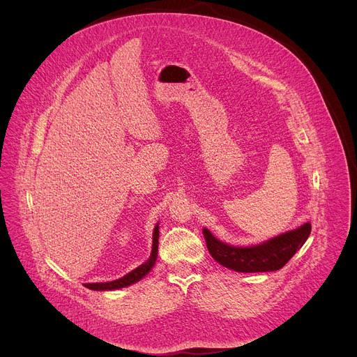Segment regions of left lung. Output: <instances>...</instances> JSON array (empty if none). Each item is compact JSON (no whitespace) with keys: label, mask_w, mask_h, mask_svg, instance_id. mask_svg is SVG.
<instances>
[{"label":"left lung","mask_w":357,"mask_h":357,"mask_svg":"<svg viewBox=\"0 0 357 357\" xmlns=\"http://www.w3.org/2000/svg\"><path fill=\"white\" fill-rule=\"evenodd\" d=\"M307 222L292 230L274 236L257 244L233 245L219 240L209 229L203 227L211 256L223 267L236 273H268L282 268L311 234Z\"/></svg>","instance_id":"left-lung-1"}]
</instances>
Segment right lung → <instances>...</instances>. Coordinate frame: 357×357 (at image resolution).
<instances>
[{
    "instance_id": "1",
    "label": "right lung",
    "mask_w": 357,
    "mask_h": 357,
    "mask_svg": "<svg viewBox=\"0 0 357 357\" xmlns=\"http://www.w3.org/2000/svg\"><path fill=\"white\" fill-rule=\"evenodd\" d=\"M158 238H160V223H157L154 233H152V248H151L149 257L145 263H142L132 271L127 273L121 278L107 281V282H87V284H84V287L89 289H93V291H114V289L130 287V285L141 281L152 270V267L155 266V261L158 257Z\"/></svg>"
}]
</instances>
